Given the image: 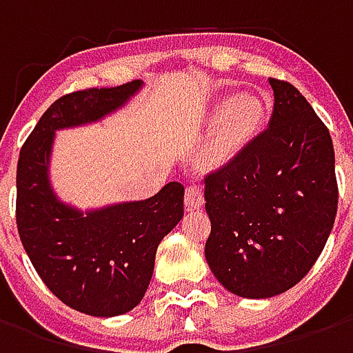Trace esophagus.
I'll return each mask as SVG.
<instances>
[{
  "instance_id": "obj_1",
  "label": "esophagus",
  "mask_w": 353,
  "mask_h": 353,
  "mask_svg": "<svg viewBox=\"0 0 353 353\" xmlns=\"http://www.w3.org/2000/svg\"><path fill=\"white\" fill-rule=\"evenodd\" d=\"M204 204V196H202V189L199 185H191L185 189V208L187 210H200Z\"/></svg>"
}]
</instances>
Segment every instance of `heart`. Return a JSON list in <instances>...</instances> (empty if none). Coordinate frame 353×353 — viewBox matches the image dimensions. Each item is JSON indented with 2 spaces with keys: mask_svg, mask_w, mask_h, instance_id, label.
Instances as JSON below:
<instances>
[{
  "mask_svg": "<svg viewBox=\"0 0 353 353\" xmlns=\"http://www.w3.org/2000/svg\"><path fill=\"white\" fill-rule=\"evenodd\" d=\"M268 117V101L255 94H236L215 101L208 124L214 132L200 151V166L219 170L227 166L257 138Z\"/></svg>",
  "mask_w": 353,
  "mask_h": 353,
  "instance_id": "b5f03b06",
  "label": "heart"
}]
</instances>
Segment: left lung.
Masks as SVG:
<instances>
[{"label": "left lung", "mask_w": 353, "mask_h": 353, "mask_svg": "<svg viewBox=\"0 0 353 353\" xmlns=\"http://www.w3.org/2000/svg\"><path fill=\"white\" fill-rule=\"evenodd\" d=\"M274 111L263 134L204 179L210 270L245 299L288 291L308 274L336 217L331 134L291 83L268 79Z\"/></svg>", "instance_id": "8db88e82"}]
</instances>
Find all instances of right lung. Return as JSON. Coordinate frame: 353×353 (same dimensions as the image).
Wrapping results in <instances>:
<instances>
[{
	"label": "right lung",
	"mask_w": 353,
	"mask_h": 353,
	"mask_svg": "<svg viewBox=\"0 0 353 353\" xmlns=\"http://www.w3.org/2000/svg\"><path fill=\"white\" fill-rule=\"evenodd\" d=\"M143 87L87 88L50 105L20 149L17 227L45 285L70 308L96 318L136 308L153 276L161 240L183 217V185L170 181L154 196L81 212L58 199L50 185L57 130L98 123Z\"/></svg>",
	"instance_id": "obj_1"
}]
</instances>
